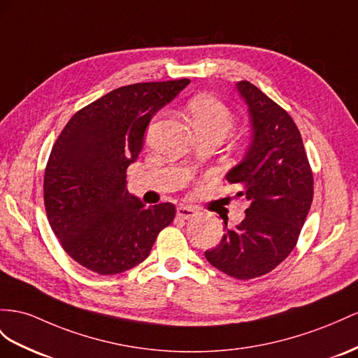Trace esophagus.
<instances>
[{
    "mask_svg": "<svg viewBox=\"0 0 358 358\" xmlns=\"http://www.w3.org/2000/svg\"><path fill=\"white\" fill-rule=\"evenodd\" d=\"M198 215L195 208H192L189 206H180L177 207V216L181 219H192Z\"/></svg>",
    "mask_w": 358,
    "mask_h": 358,
    "instance_id": "esophagus-1",
    "label": "esophagus"
}]
</instances>
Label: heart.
I'll list each match as a JSON object with an SVG mask.
<instances>
[{
	"label": "heart",
	"instance_id": "obj_1",
	"mask_svg": "<svg viewBox=\"0 0 358 358\" xmlns=\"http://www.w3.org/2000/svg\"><path fill=\"white\" fill-rule=\"evenodd\" d=\"M187 113L198 136L224 137L231 131L234 115L221 99L213 95L199 94L187 104Z\"/></svg>",
	"mask_w": 358,
	"mask_h": 358
}]
</instances>
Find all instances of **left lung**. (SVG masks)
Here are the masks:
<instances>
[{
  "label": "left lung",
  "instance_id": "8db88e82",
  "mask_svg": "<svg viewBox=\"0 0 358 358\" xmlns=\"http://www.w3.org/2000/svg\"><path fill=\"white\" fill-rule=\"evenodd\" d=\"M248 106L251 143L225 178L250 201L245 219L228 228L207 262L237 280L271 272L295 248L313 201V173L296 124L250 81L236 85Z\"/></svg>",
  "mask_w": 358,
  "mask_h": 358
}]
</instances>
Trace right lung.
Returning <instances> with one entry per match:
<instances>
[{"mask_svg": "<svg viewBox=\"0 0 358 358\" xmlns=\"http://www.w3.org/2000/svg\"><path fill=\"white\" fill-rule=\"evenodd\" d=\"M190 80L117 87L69 119L43 177L45 210L62 248L99 275L134 268L176 217L171 203L146 207L127 190L152 116Z\"/></svg>", "mask_w": 358, "mask_h": 358, "instance_id": "add662e5", "label": "right lung"}]
</instances>
